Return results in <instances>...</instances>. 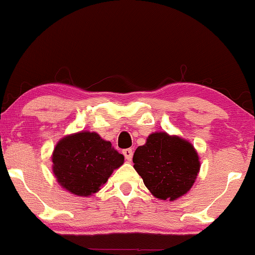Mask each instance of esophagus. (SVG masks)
Instances as JSON below:
<instances>
[{"label": "esophagus", "instance_id": "1", "mask_svg": "<svg viewBox=\"0 0 255 255\" xmlns=\"http://www.w3.org/2000/svg\"><path fill=\"white\" fill-rule=\"evenodd\" d=\"M123 154H124L125 159H127L128 161H131V159H132V155H133V151H132L131 148L123 149Z\"/></svg>", "mask_w": 255, "mask_h": 255}]
</instances>
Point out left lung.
Instances as JSON below:
<instances>
[{"label":"left lung","instance_id":"obj_1","mask_svg":"<svg viewBox=\"0 0 255 255\" xmlns=\"http://www.w3.org/2000/svg\"><path fill=\"white\" fill-rule=\"evenodd\" d=\"M134 169L160 200L174 201L190 189L200 170L193 145L176 135L155 132L133 154Z\"/></svg>","mask_w":255,"mask_h":255}]
</instances>
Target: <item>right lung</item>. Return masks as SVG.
<instances>
[{"mask_svg":"<svg viewBox=\"0 0 255 255\" xmlns=\"http://www.w3.org/2000/svg\"><path fill=\"white\" fill-rule=\"evenodd\" d=\"M53 173L66 190L89 196L101 189L114 169L123 165L124 156L110 141L95 132H79L61 139L55 146Z\"/></svg>","mask_w":255,"mask_h":255,"instance_id":"add662e5","label":"right lung"}]
</instances>
